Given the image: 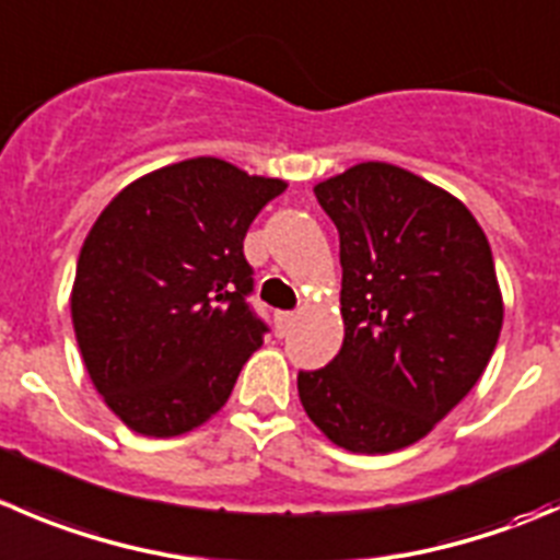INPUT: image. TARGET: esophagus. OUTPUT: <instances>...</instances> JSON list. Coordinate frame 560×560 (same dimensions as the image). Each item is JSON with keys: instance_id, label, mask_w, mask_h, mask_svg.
<instances>
[{"instance_id": "esophagus-1", "label": "esophagus", "mask_w": 560, "mask_h": 560, "mask_svg": "<svg viewBox=\"0 0 560 560\" xmlns=\"http://www.w3.org/2000/svg\"><path fill=\"white\" fill-rule=\"evenodd\" d=\"M295 314H292V312H279V314H276V325H279V334L281 336H284V334H290V328H292V325H295Z\"/></svg>"}]
</instances>
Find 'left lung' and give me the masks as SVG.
Here are the masks:
<instances>
[{
  "label": "left lung",
  "mask_w": 560,
  "mask_h": 560,
  "mask_svg": "<svg viewBox=\"0 0 560 560\" xmlns=\"http://www.w3.org/2000/svg\"><path fill=\"white\" fill-rule=\"evenodd\" d=\"M314 194L339 230L345 341L298 372V396L336 446L396 452L490 363L503 325L490 243L459 199L399 166L358 164Z\"/></svg>",
  "instance_id": "obj_1"
}]
</instances>
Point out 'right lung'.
<instances>
[{
	"label": "right lung",
	"mask_w": 560,
	"mask_h": 560,
	"mask_svg": "<svg viewBox=\"0 0 560 560\" xmlns=\"http://www.w3.org/2000/svg\"><path fill=\"white\" fill-rule=\"evenodd\" d=\"M284 188L191 159L130 183L92 224L70 314L97 394L133 432L183 435L230 399L270 330L243 237Z\"/></svg>",
	"instance_id": "1"
}]
</instances>
